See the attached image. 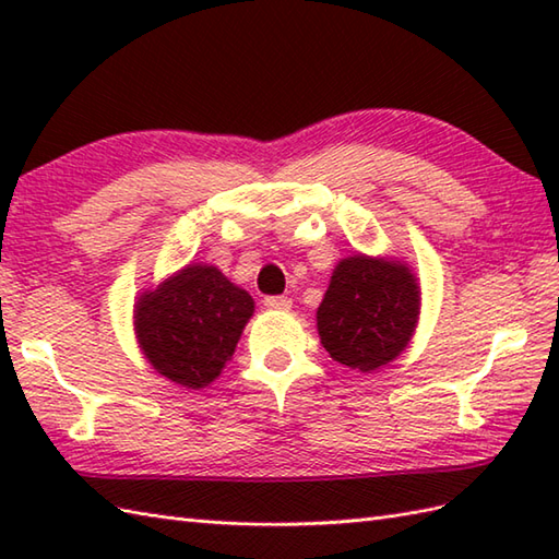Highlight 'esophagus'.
<instances>
[{
  "label": "esophagus",
  "mask_w": 559,
  "mask_h": 559,
  "mask_svg": "<svg viewBox=\"0 0 559 559\" xmlns=\"http://www.w3.org/2000/svg\"><path fill=\"white\" fill-rule=\"evenodd\" d=\"M264 307H266V310L288 312L290 307H293V300H290V298H278V295H273V298H266V300H264Z\"/></svg>",
  "instance_id": "esophagus-1"
}]
</instances>
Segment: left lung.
Wrapping results in <instances>:
<instances>
[{
	"instance_id": "8db88e82",
	"label": "left lung",
	"mask_w": 559,
	"mask_h": 559,
	"mask_svg": "<svg viewBox=\"0 0 559 559\" xmlns=\"http://www.w3.org/2000/svg\"><path fill=\"white\" fill-rule=\"evenodd\" d=\"M420 319V281L396 257L353 254L331 273L317 331L322 346L350 370L372 372L408 348Z\"/></svg>"
}]
</instances>
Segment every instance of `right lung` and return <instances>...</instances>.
Listing matches in <instances>:
<instances>
[{"instance_id": "1", "label": "right lung", "mask_w": 559, "mask_h": 559, "mask_svg": "<svg viewBox=\"0 0 559 559\" xmlns=\"http://www.w3.org/2000/svg\"><path fill=\"white\" fill-rule=\"evenodd\" d=\"M252 314V295L218 266L192 261L139 295L134 334L160 377L185 389H204L221 377Z\"/></svg>"}]
</instances>
